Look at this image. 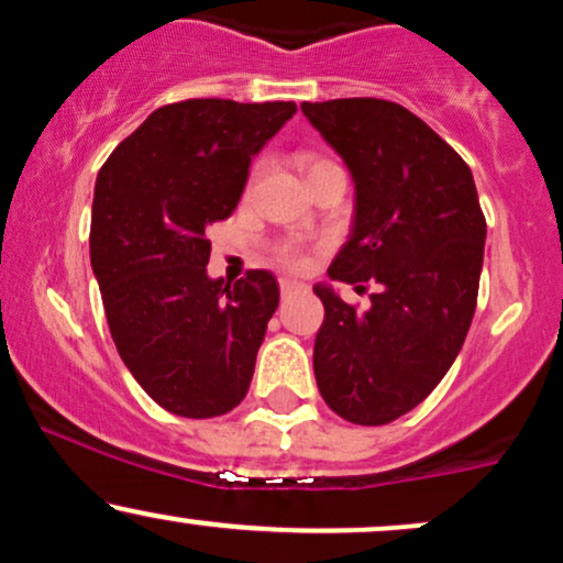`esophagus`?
<instances>
[{"instance_id": "34e87169", "label": "esophagus", "mask_w": 563, "mask_h": 563, "mask_svg": "<svg viewBox=\"0 0 563 563\" xmlns=\"http://www.w3.org/2000/svg\"><path fill=\"white\" fill-rule=\"evenodd\" d=\"M299 290H303L301 283H296V280H280V294H283V299H288V296L299 294Z\"/></svg>"}]
</instances>
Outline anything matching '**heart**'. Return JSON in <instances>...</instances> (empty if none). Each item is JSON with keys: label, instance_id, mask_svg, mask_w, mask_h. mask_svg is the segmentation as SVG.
Masks as SVG:
<instances>
[{"label": "heart", "instance_id": "1", "mask_svg": "<svg viewBox=\"0 0 563 563\" xmlns=\"http://www.w3.org/2000/svg\"><path fill=\"white\" fill-rule=\"evenodd\" d=\"M320 164H328V161L309 158V156L301 158V169L303 172L314 169V166H320ZM275 262L283 264V267H288V269H299V267H303V264H307V254H303V249L299 243H280L275 249Z\"/></svg>", "mask_w": 563, "mask_h": 563}]
</instances>
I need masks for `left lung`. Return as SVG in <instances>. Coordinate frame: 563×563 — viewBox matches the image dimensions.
Segmentation results:
<instances>
[{"mask_svg": "<svg viewBox=\"0 0 563 563\" xmlns=\"http://www.w3.org/2000/svg\"><path fill=\"white\" fill-rule=\"evenodd\" d=\"M301 111L354 183L352 232L328 277L378 286L367 309L314 286L325 307L314 378L341 418L384 426L421 405L455 363L474 320L487 222L466 161L407 108L344 97Z\"/></svg>", "mask_w": 563, "mask_h": 563, "instance_id": "left-lung-1", "label": "left lung"}]
</instances>
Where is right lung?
Masks as SVG:
<instances>
[{
	"label": "right lung",
	"instance_id": "add662e5",
	"mask_svg": "<svg viewBox=\"0 0 563 563\" xmlns=\"http://www.w3.org/2000/svg\"><path fill=\"white\" fill-rule=\"evenodd\" d=\"M296 102L185 100L158 108L102 164L89 260L108 328L164 410L214 418L241 405L280 288L267 269L209 277L206 230L235 211L251 158Z\"/></svg>",
	"mask_w": 563,
	"mask_h": 563
}]
</instances>
